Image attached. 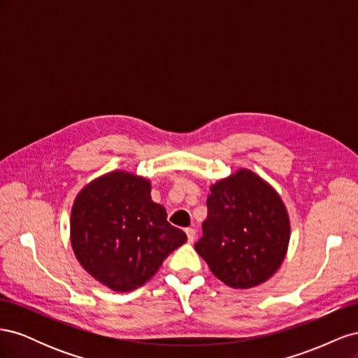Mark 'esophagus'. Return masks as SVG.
<instances>
[{
    "label": "esophagus",
    "instance_id": "1",
    "mask_svg": "<svg viewBox=\"0 0 358 358\" xmlns=\"http://www.w3.org/2000/svg\"><path fill=\"white\" fill-rule=\"evenodd\" d=\"M185 233H187V237H188V242L192 243L194 239H196V230H194V229H187Z\"/></svg>",
    "mask_w": 358,
    "mask_h": 358
}]
</instances>
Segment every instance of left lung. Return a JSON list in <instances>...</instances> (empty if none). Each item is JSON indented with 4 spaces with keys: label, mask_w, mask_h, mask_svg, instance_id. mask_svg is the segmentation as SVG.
Returning <instances> with one entry per match:
<instances>
[{
    "label": "left lung",
    "mask_w": 358,
    "mask_h": 358,
    "mask_svg": "<svg viewBox=\"0 0 358 358\" xmlns=\"http://www.w3.org/2000/svg\"><path fill=\"white\" fill-rule=\"evenodd\" d=\"M196 251L231 288L263 284L279 268L289 242V220L278 192L241 169L216 182Z\"/></svg>",
    "instance_id": "left-lung-1"
}]
</instances>
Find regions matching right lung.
<instances>
[{"mask_svg":"<svg viewBox=\"0 0 358 358\" xmlns=\"http://www.w3.org/2000/svg\"><path fill=\"white\" fill-rule=\"evenodd\" d=\"M71 245L82 267L113 291H131L152 278L187 234L150 200V183L112 171L86 185L71 209Z\"/></svg>","mask_w":358,"mask_h":358,"instance_id":"1","label":"right lung"}]
</instances>
